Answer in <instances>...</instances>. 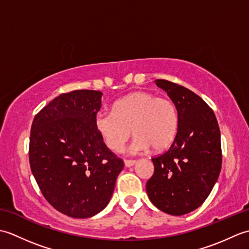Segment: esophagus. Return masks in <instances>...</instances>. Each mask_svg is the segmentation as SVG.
<instances>
[{
	"instance_id": "obj_1",
	"label": "esophagus",
	"mask_w": 249,
	"mask_h": 249,
	"mask_svg": "<svg viewBox=\"0 0 249 249\" xmlns=\"http://www.w3.org/2000/svg\"><path fill=\"white\" fill-rule=\"evenodd\" d=\"M137 161L136 160H124V163H125V166L126 167H133L135 163H136Z\"/></svg>"
}]
</instances>
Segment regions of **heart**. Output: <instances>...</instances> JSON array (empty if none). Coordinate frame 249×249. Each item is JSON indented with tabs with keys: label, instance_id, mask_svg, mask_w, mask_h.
<instances>
[{
	"label": "heart",
	"instance_id": "1",
	"mask_svg": "<svg viewBox=\"0 0 249 249\" xmlns=\"http://www.w3.org/2000/svg\"><path fill=\"white\" fill-rule=\"evenodd\" d=\"M95 127L113 152H121L133 133L131 154L153 147L162 151L172 144L178 129V111L168 97H156L149 92H135L112 105L111 112L98 113Z\"/></svg>",
	"mask_w": 249,
	"mask_h": 249
}]
</instances>
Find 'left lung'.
I'll return each instance as SVG.
<instances>
[{
  "label": "left lung",
  "instance_id": "left-lung-1",
  "mask_svg": "<svg viewBox=\"0 0 249 249\" xmlns=\"http://www.w3.org/2000/svg\"><path fill=\"white\" fill-rule=\"evenodd\" d=\"M155 83L176 104L178 129L170 149L152 158L154 174L146 193L157 209L181 216L198 209L217 182L220 130L213 110L197 94L162 79Z\"/></svg>",
  "mask_w": 249,
  "mask_h": 249
}]
</instances>
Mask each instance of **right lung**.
<instances>
[{
  "label": "right lung",
  "mask_w": 249,
  "mask_h": 249,
  "mask_svg": "<svg viewBox=\"0 0 249 249\" xmlns=\"http://www.w3.org/2000/svg\"><path fill=\"white\" fill-rule=\"evenodd\" d=\"M103 93L62 94L35 115L29 158L46 200L73 218H89L108 205L124 162L95 127Z\"/></svg>",
  "instance_id": "add662e5"
}]
</instances>
